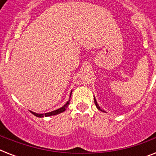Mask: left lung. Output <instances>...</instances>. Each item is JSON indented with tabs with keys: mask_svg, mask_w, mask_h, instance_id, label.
<instances>
[{
	"mask_svg": "<svg viewBox=\"0 0 156 156\" xmlns=\"http://www.w3.org/2000/svg\"><path fill=\"white\" fill-rule=\"evenodd\" d=\"M95 106L97 107L98 109H100V111H103V110H101V109H100V107H99V105H98V104H97V102H96V100H95ZM103 112H104V111H103Z\"/></svg>",
	"mask_w": 156,
	"mask_h": 156,
	"instance_id": "obj_1",
	"label": "left lung"
}]
</instances>
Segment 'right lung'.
I'll list each match as a JSON object with an SVG mask.
<instances>
[{"label": "right lung", "instance_id": "obj_1", "mask_svg": "<svg viewBox=\"0 0 156 156\" xmlns=\"http://www.w3.org/2000/svg\"><path fill=\"white\" fill-rule=\"evenodd\" d=\"M71 93H70V96H69V97H71ZM69 104V101H67V103H66V104H65L63 107H61V108H60L56 109V110H54V111H52V112H47V113H45V114L35 113V112H31V111H30V112H31L32 114H34V115H35V116H37V117H44V116H53V115H57V114L63 112L65 111L66 108H67V107H68Z\"/></svg>", "mask_w": 156, "mask_h": 156}]
</instances>
